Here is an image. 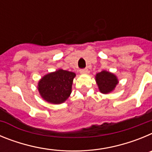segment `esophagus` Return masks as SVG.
I'll list each match as a JSON object with an SVG mask.
<instances>
[{
    "instance_id": "34e87169",
    "label": "esophagus",
    "mask_w": 152,
    "mask_h": 152,
    "mask_svg": "<svg viewBox=\"0 0 152 152\" xmlns=\"http://www.w3.org/2000/svg\"><path fill=\"white\" fill-rule=\"evenodd\" d=\"M88 72V68H84V69H80V74H87Z\"/></svg>"
}]
</instances>
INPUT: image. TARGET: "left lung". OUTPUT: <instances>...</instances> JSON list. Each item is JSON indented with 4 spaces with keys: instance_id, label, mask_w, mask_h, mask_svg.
I'll return each instance as SVG.
<instances>
[{
    "instance_id": "1",
    "label": "left lung",
    "mask_w": 152,
    "mask_h": 152,
    "mask_svg": "<svg viewBox=\"0 0 152 152\" xmlns=\"http://www.w3.org/2000/svg\"><path fill=\"white\" fill-rule=\"evenodd\" d=\"M96 82L102 94L112 92L118 84V79L115 75L107 71H102L96 75Z\"/></svg>"
}]
</instances>
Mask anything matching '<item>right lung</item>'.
<instances>
[{
	"label": "right lung",
	"instance_id": "1",
	"mask_svg": "<svg viewBox=\"0 0 152 152\" xmlns=\"http://www.w3.org/2000/svg\"><path fill=\"white\" fill-rule=\"evenodd\" d=\"M75 73L63 69L49 73L39 81L38 90L45 101L53 104L64 103L72 93Z\"/></svg>",
	"mask_w": 152,
	"mask_h": 152
}]
</instances>
